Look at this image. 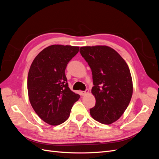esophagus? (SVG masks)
<instances>
[{"label":"esophagus","instance_id":"34e87169","mask_svg":"<svg viewBox=\"0 0 159 159\" xmlns=\"http://www.w3.org/2000/svg\"><path fill=\"white\" fill-rule=\"evenodd\" d=\"M89 93V89H86L85 91H81V95L82 96H84L86 94H88Z\"/></svg>","mask_w":159,"mask_h":159}]
</instances>
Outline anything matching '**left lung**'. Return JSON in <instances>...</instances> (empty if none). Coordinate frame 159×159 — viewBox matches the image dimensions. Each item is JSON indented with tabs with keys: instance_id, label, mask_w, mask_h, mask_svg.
Here are the masks:
<instances>
[{
	"instance_id": "8db88e82",
	"label": "left lung",
	"mask_w": 159,
	"mask_h": 159,
	"mask_svg": "<svg viewBox=\"0 0 159 159\" xmlns=\"http://www.w3.org/2000/svg\"><path fill=\"white\" fill-rule=\"evenodd\" d=\"M81 55L92 72L95 105L90 114L101 123L116 121L125 112L133 94V81L128 65L123 57L107 46H84Z\"/></svg>"
}]
</instances>
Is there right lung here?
I'll return each mask as SVG.
<instances>
[{
	"instance_id": "right-lung-1",
	"label": "right lung",
	"mask_w": 159,
	"mask_h": 159,
	"mask_svg": "<svg viewBox=\"0 0 159 159\" xmlns=\"http://www.w3.org/2000/svg\"><path fill=\"white\" fill-rule=\"evenodd\" d=\"M78 46L52 45L33 60L28 75V93L32 108L44 122L58 125L68 119L80 98L68 87L65 70L79 52Z\"/></svg>"
}]
</instances>
